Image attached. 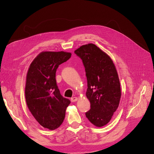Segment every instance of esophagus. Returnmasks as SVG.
I'll list each match as a JSON object with an SVG mask.
<instances>
[{
	"instance_id": "esophagus-1",
	"label": "esophagus",
	"mask_w": 154,
	"mask_h": 154,
	"mask_svg": "<svg viewBox=\"0 0 154 154\" xmlns=\"http://www.w3.org/2000/svg\"><path fill=\"white\" fill-rule=\"evenodd\" d=\"M77 100H78V98L77 97H73V98H71V101L72 102H75V101H77Z\"/></svg>"
}]
</instances>
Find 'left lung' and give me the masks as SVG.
<instances>
[{"label": "left lung", "mask_w": 154, "mask_h": 154, "mask_svg": "<svg viewBox=\"0 0 154 154\" xmlns=\"http://www.w3.org/2000/svg\"><path fill=\"white\" fill-rule=\"evenodd\" d=\"M83 63L87 77L86 96L91 109L86 112L88 120L96 127L109 123L119 105L121 85L111 58L93 44L74 51Z\"/></svg>", "instance_id": "8db88e82"}]
</instances>
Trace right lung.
Returning a JSON list of instances; mask_svg holds the SVG:
<instances>
[{"mask_svg": "<svg viewBox=\"0 0 154 154\" xmlns=\"http://www.w3.org/2000/svg\"><path fill=\"white\" fill-rule=\"evenodd\" d=\"M64 51L40 53L31 63L26 75L25 98L28 109L45 128L54 130L63 122L70 101L60 94L56 81L60 65L71 57Z\"/></svg>", "mask_w": 154, "mask_h": 154, "instance_id": "1", "label": "right lung"}]
</instances>
